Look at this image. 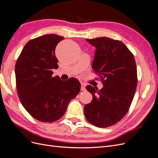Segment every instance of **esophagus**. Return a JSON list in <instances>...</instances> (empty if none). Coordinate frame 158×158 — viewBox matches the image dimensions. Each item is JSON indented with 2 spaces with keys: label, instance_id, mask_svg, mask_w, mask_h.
Returning a JSON list of instances; mask_svg holds the SVG:
<instances>
[{
  "label": "esophagus",
  "instance_id": "esophagus-1",
  "mask_svg": "<svg viewBox=\"0 0 158 158\" xmlns=\"http://www.w3.org/2000/svg\"><path fill=\"white\" fill-rule=\"evenodd\" d=\"M81 91H85L86 90V89H85V85L84 83H81Z\"/></svg>",
  "mask_w": 158,
  "mask_h": 158
}]
</instances>
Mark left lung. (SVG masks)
I'll use <instances>...</instances> for the list:
<instances>
[{
	"instance_id": "1",
	"label": "left lung",
	"mask_w": 158,
	"mask_h": 158,
	"mask_svg": "<svg viewBox=\"0 0 158 158\" xmlns=\"http://www.w3.org/2000/svg\"><path fill=\"white\" fill-rule=\"evenodd\" d=\"M86 40L96 48L93 69L104 86L100 90L86 86L93 100L85 106L84 113L89 123L105 128L128 112L138 82L136 62L133 53L120 40L106 37Z\"/></svg>"
}]
</instances>
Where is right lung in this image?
Segmentation results:
<instances>
[{
  "mask_svg": "<svg viewBox=\"0 0 158 158\" xmlns=\"http://www.w3.org/2000/svg\"><path fill=\"white\" fill-rule=\"evenodd\" d=\"M64 37L45 35L25 45L15 66L16 84L20 102L33 118L52 123L64 115L69 102L81 90L75 78L62 81L52 77L58 69L55 48Z\"/></svg>",
  "mask_w": 158,
  "mask_h": 158,
  "instance_id": "add662e5",
  "label": "right lung"
}]
</instances>
